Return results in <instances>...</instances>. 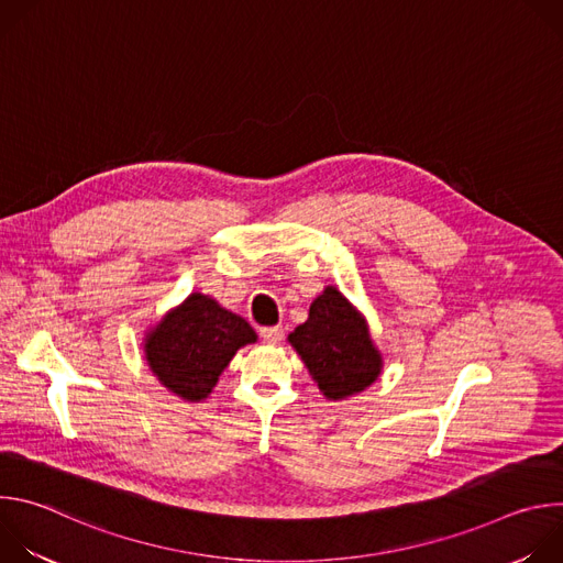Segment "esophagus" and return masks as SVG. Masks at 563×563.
<instances>
[{
  "instance_id": "1",
  "label": "esophagus",
  "mask_w": 563,
  "mask_h": 563,
  "mask_svg": "<svg viewBox=\"0 0 563 563\" xmlns=\"http://www.w3.org/2000/svg\"><path fill=\"white\" fill-rule=\"evenodd\" d=\"M261 336H263V341H265V343L276 345V343H280V341H283L285 332H283V328H263V330H261Z\"/></svg>"
}]
</instances>
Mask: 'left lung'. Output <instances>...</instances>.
<instances>
[{
    "label": "left lung",
    "mask_w": 563,
    "mask_h": 563,
    "mask_svg": "<svg viewBox=\"0 0 563 563\" xmlns=\"http://www.w3.org/2000/svg\"><path fill=\"white\" fill-rule=\"evenodd\" d=\"M287 341L330 400L367 389L383 372V354L372 341L367 318L334 285L313 298L307 320Z\"/></svg>",
    "instance_id": "obj_1"
}]
</instances>
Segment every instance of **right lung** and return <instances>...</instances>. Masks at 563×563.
<instances>
[{
	"label": "right lung",
	"instance_id": "obj_1",
	"mask_svg": "<svg viewBox=\"0 0 563 563\" xmlns=\"http://www.w3.org/2000/svg\"><path fill=\"white\" fill-rule=\"evenodd\" d=\"M258 336L243 316L194 291L146 330L144 361L159 385L198 404L207 398L235 352Z\"/></svg>",
	"mask_w": 563,
	"mask_h": 563
}]
</instances>
